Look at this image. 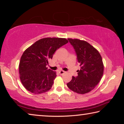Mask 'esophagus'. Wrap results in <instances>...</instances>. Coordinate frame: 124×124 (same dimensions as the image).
I'll return each mask as SVG.
<instances>
[{
  "label": "esophagus",
  "instance_id": "esophagus-1",
  "mask_svg": "<svg viewBox=\"0 0 124 124\" xmlns=\"http://www.w3.org/2000/svg\"><path fill=\"white\" fill-rule=\"evenodd\" d=\"M64 73H65V72L63 70H61L58 72V73H59L60 75H63V74H64Z\"/></svg>",
  "mask_w": 124,
  "mask_h": 124
}]
</instances>
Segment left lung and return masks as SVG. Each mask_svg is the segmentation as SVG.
I'll return each mask as SVG.
<instances>
[{
	"mask_svg": "<svg viewBox=\"0 0 124 124\" xmlns=\"http://www.w3.org/2000/svg\"><path fill=\"white\" fill-rule=\"evenodd\" d=\"M68 39L75 50L81 69L77 70V77H72L67 86L78 93H88L95 89L103 74L102 57L98 50L87 41L78 39Z\"/></svg>",
	"mask_w": 124,
	"mask_h": 124,
	"instance_id": "left-lung-1",
	"label": "left lung"
}]
</instances>
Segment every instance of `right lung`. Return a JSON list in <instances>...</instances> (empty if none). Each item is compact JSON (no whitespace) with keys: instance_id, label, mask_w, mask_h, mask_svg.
<instances>
[{"instance_id":"1","label":"right lung","mask_w":124,"mask_h":124,"mask_svg":"<svg viewBox=\"0 0 124 124\" xmlns=\"http://www.w3.org/2000/svg\"><path fill=\"white\" fill-rule=\"evenodd\" d=\"M68 42L66 38H45L25 50L19 64L20 78L25 89L34 94L51 89L56 72L47 69L46 66L56 50Z\"/></svg>"}]
</instances>
